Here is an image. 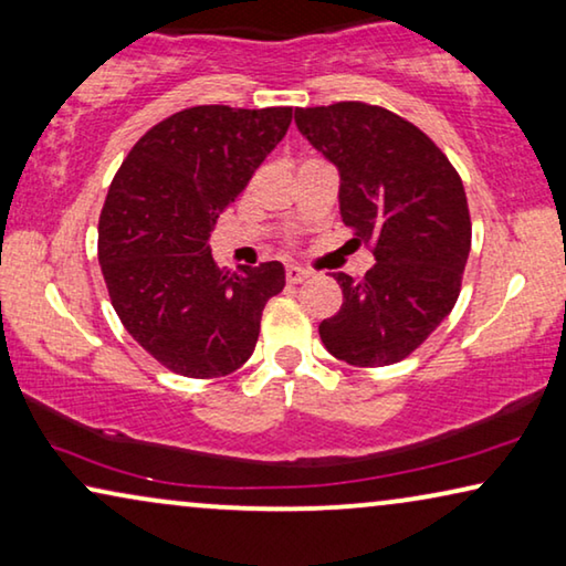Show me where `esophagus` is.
Segmentation results:
<instances>
[{
	"instance_id": "1",
	"label": "esophagus",
	"mask_w": 566,
	"mask_h": 566,
	"mask_svg": "<svg viewBox=\"0 0 566 566\" xmlns=\"http://www.w3.org/2000/svg\"><path fill=\"white\" fill-rule=\"evenodd\" d=\"M307 276H310L307 269H302V266H286V282H290V284L305 282Z\"/></svg>"
}]
</instances>
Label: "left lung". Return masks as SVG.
I'll return each instance as SVG.
<instances>
[{
  "mask_svg": "<svg viewBox=\"0 0 566 566\" xmlns=\"http://www.w3.org/2000/svg\"><path fill=\"white\" fill-rule=\"evenodd\" d=\"M294 123L338 169L340 218L377 259L361 280L333 274L344 305L317 328L323 346L352 366L402 361L457 305L472 245L464 185L423 130L385 107H300Z\"/></svg>",
  "mask_w": 566,
  "mask_h": 566,
  "instance_id": "left-lung-1",
  "label": "left lung"
}]
</instances>
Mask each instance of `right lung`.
Returning <instances> with one entry per match:
<instances>
[{
    "label": "right lung",
    "instance_id": "1",
    "mask_svg": "<svg viewBox=\"0 0 566 566\" xmlns=\"http://www.w3.org/2000/svg\"><path fill=\"white\" fill-rule=\"evenodd\" d=\"M292 107H189L150 127L109 185L99 266L125 331L166 369L226 377L249 361L284 266L218 269L210 233L286 135Z\"/></svg>",
    "mask_w": 566,
    "mask_h": 566
}]
</instances>
